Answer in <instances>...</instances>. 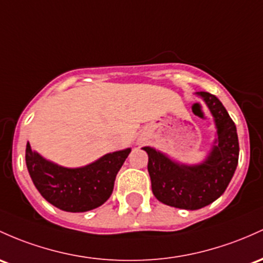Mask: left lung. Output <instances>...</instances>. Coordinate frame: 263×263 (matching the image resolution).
<instances>
[{"instance_id": "8db88e82", "label": "left lung", "mask_w": 263, "mask_h": 263, "mask_svg": "<svg viewBox=\"0 0 263 263\" xmlns=\"http://www.w3.org/2000/svg\"><path fill=\"white\" fill-rule=\"evenodd\" d=\"M209 107L217 128L215 145L203 162L183 164L152 147L148 155L152 192L158 201L182 210H198L226 191L238 163V137L235 122L221 101L209 92H196Z\"/></svg>"}]
</instances>
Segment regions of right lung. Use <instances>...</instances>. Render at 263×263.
Wrapping results in <instances>:
<instances>
[{"mask_svg":"<svg viewBox=\"0 0 263 263\" xmlns=\"http://www.w3.org/2000/svg\"><path fill=\"white\" fill-rule=\"evenodd\" d=\"M131 148L112 152L95 162L67 168L47 161L26 146V164L42 197L67 212H86L105 203L114 191L117 172Z\"/></svg>","mask_w":263,"mask_h":263,"instance_id":"add662e5","label":"right lung"}]
</instances>
